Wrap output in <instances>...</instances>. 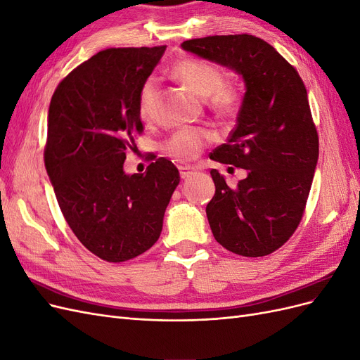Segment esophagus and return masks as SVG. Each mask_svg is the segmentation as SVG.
<instances>
[{"label":"esophagus","instance_id":"obj_1","mask_svg":"<svg viewBox=\"0 0 360 360\" xmlns=\"http://www.w3.org/2000/svg\"><path fill=\"white\" fill-rule=\"evenodd\" d=\"M179 169H180V177L184 179V180L191 179V177L193 176V174H195V169L191 168V167H180Z\"/></svg>","mask_w":360,"mask_h":360}]
</instances>
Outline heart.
Returning a JSON list of instances; mask_svg holds the SVG:
<instances>
[{
    "label": "heart",
    "instance_id": "obj_1",
    "mask_svg": "<svg viewBox=\"0 0 360 360\" xmlns=\"http://www.w3.org/2000/svg\"><path fill=\"white\" fill-rule=\"evenodd\" d=\"M176 78L198 96L210 97L212 105L221 112L233 111L238 94L230 84H222V72L204 60L188 58L176 64ZM158 102V79L155 76L147 78L141 86L138 97V111L141 118L151 120L155 117ZM212 139L210 134L202 129H181L174 134L165 144L167 155L179 162H191L200 156L207 143Z\"/></svg>",
    "mask_w": 360,
    "mask_h": 360
}]
</instances>
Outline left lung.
Instances as JSON below:
<instances>
[{
	"instance_id": "1",
	"label": "left lung",
	"mask_w": 360,
	"mask_h": 360,
	"mask_svg": "<svg viewBox=\"0 0 360 360\" xmlns=\"http://www.w3.org/2000/svg\"><path fill=\"white\" fill-rule=\"evenodd\" d=\"M183 51L234 70L245 82L236 127L210 159L248 171L231 189L212 169L205 213L217 243L243 257L269 255L302 219L319 160L308 93L291 64L249 34L186 40Z\"/></svg>"
}]
</instances>
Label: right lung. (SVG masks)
Instances as JSON below:
<instances>
[{
	"label": "right lung",
	"instance_id": "right-lung-1",
	"mask_svg": "<svg viewBox=\"0 0 360 360\" xmlns=\"http://www.w3.org/2000/svg\"><path fill=\"white\" fill-rule=\"evenodd\" d=\"M165 46L112 48L72 70L48 111L45 167L64 219L99 258L122 263L153 246L180 183L165 158L126 174V150L143 132L139 90ZM156 156H151L155 159Z\"/></svg>",
	"mask_w": 360,
	"mask_h": 360
}]
</instances>
